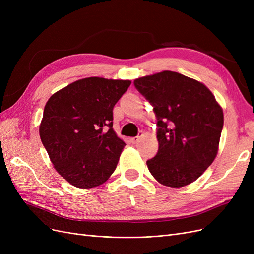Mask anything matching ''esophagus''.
<instances>
[{
  "label": "esophagus",
  "instance_id": "obj_1",
  "mask_svg": "<svg viewBox=\"0 0 254 254\" xmlns=\"http://www.w3.org/2000/svg\"><path fill=\"white\" fill-rule=\"evenodd\" d=\"M139 141H140V136H134V137H131V139H130V142H131L132 144L139 143Z\"/></svg>",
  "mask_w": 254,
  "mask_h": 254
}]
</instances>
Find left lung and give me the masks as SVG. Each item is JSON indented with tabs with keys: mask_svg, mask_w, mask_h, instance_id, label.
<instances>
[{
	"mask_svg": "<svg viewBox=\"0 0 254 254\" xmlns=\"http://www.w3.org/2000/svg\"><path fill=\"white\" fill-rule=\"evenodd\" d=\"M133 84L157 118L159 149L146 162L150 174L171 188L194 182L217 155L221 107L203 83L177 72L144 76Z\"/></svg>",
	"mask_w": 254,
	"mask_h": 254,
	"instance_id": "8db88e82",
	"label": "left lung"
}]
</instances>
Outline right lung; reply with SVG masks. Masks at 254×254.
Listing matches in <instances>:
<instances>
[{
  "label": "right lung",
  "mask_w": 254,
  "mask_h": 254,
  "mask_svg": "<svg viewBox=\"0 0 254 254\" xmlns=\"http://www.w3.org/2000/svg\"><path fill=\"white\" fill-rule=\"evenodd\" d=\"M130 83L79 79L53 94L45 105L41 141L55 170L72 186H101L117 168L126 144L112 129V111Z\"/></svg>",
  "instance_id": "right-lung-1"
}]
</instances>
